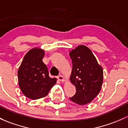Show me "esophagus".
<instances>
[{"label":"esophagus","instance_id":"34e87169","mask_svg":"<svg viewBox=\"0 0 128 128\" xmlns=\"http://www.w3.org/2000/svg\"><path fill=\"white\" fill-rule=\"evenodd\" d=\"M58 78L60 81H62V82H64V81H65V78H64V77H63V76H62V75H60V76H58Z\"/></svg>","mask_w":128,"mask_h":128}]
</instances>
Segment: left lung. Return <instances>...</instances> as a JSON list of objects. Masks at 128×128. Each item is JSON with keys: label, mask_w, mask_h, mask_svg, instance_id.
<instances>
[{"label": "left lung", "mask_w": 128, "mask_h": 128, "mask_svg": "<svg viewBox=\"0 0 128 128\" xmlns=\"http://www.w3.org/2000/svg\"><path fill=\"white\" fill-rule=\"evenodd\" d=\"M72 59V70L70 80L76 88L73 102L84 105L91 102L101 90L104 72L91 50L80 45L69 53Z\"/></svg>", "instance_id": "left-lung-1"}]
</instances>
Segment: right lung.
<instances>
[{
  "label": "right lung",
  "mask_w": 128,
  "mask_h": 128,
  "mask_svg": "<svg viewBox=\"0 0 128 128\" xmlns=\"http://www.w3.org/2000/svg\"><path fill=\"white\" fill-rule=\"evenodd\" d=\"M44 50L32 49L25 54L18 70V85L24 96L32 100L44 97L56 83L51 78L46 64L42 62Z\"/></svg>",
  "instance_id": "right-lung-1"
}]
</instances>
